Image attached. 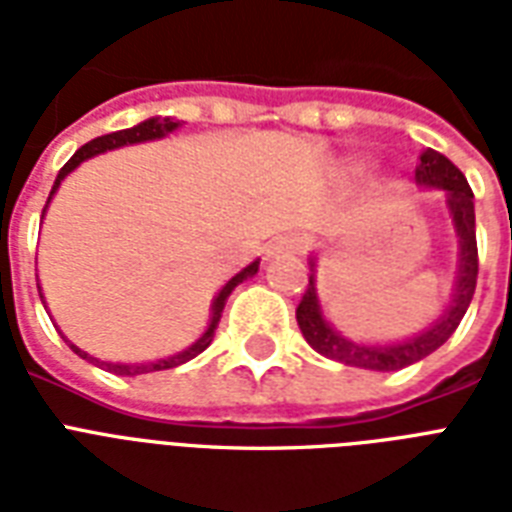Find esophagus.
I'll return each mask as SVG.
<instances>
[{
    "instance_id": "34e87169",
    "label": "esophagus",
    "mask_w": 512,
    "mask_h": 512,
    "mask_svg": "<svg viewBox=\"0 0 512 512\" xmlns=\"http://www.w3.org/2000/svg\"><path fill=\"white\" fill-rule=\"evenodd\" d=\"M303 249V239L300 236H279V239L273 241L271 247H268V257L273 255H295Z\"/></svg>"
}]
</instances>
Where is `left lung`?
<instances>
[{
	"label": "left lung",
	"mask_w": 512,
	"mask_h": 512,
	"mask_svg": "<svg viewBox=\"0 0 512 512\" xmlns=\"http://www.w3.org/2000/svg\"><path fill=\"white\" fill-rule=\"evenodd\" d=\"M414 180L422 188H436L444 193L446 209L452 217L454 233H457V247H460V260H457V281H454L452 300L446 311L438 316L428 329L420 335L406 337L398 342H356L337 332L335 324H329L324 311H321L319 289H316V257L311 255V279L305 289L303 300L297 305V324L300 332L308 340L316 353L340 361V364L358 366V369H372V372H396L404 366H412L438 350L454 329L460 327L462 316L468 311L473 292H476L478 279V247H476V207H473V191L468 180L457 167H454L444 154L428 148L420 156V164L414 170Z\"/></svg>",
	"instance_id": "8db88e82"
}]
</instances>
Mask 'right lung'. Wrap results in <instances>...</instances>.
Returning <instances> with one entry per match:
<instances>
[{"label": "right lung", "instance_id": "add662e5", "mask_svg": "<svg viewBox=\"0 0 512 512\" xmlns=\"http://www.w3.org/2000/svg\"><path fill=\"white\" fill-rule=\"evenodd\" d=\"M177 127H180V122H175V119H170V116H151V119H146V122L135 124V127H130V130H119V132H111V135H100V138L90 140V143H84L79 151H76L71 159L66 162V167L58 172V177H55V185H52L50 191V199H47V204H44L42 209V217L44 212H47V207H50L52 196L58 193L60 183L66 180L71 172L79 167L82 162H87V159H92V156L98 154H106V151H114V148H122V146H135V143H148V140H159V138H167L170 132H175ZM257 268H260V260H255V263H249L247 268H241L236 276H233L228 284H225L220 292L215 295V300H212V311H209V324L207 329L201 332V337L196 342H191L188 348L180 350V353H172V356L167 358H156V361H143V364H119V361H100V358L90 356L87 350L76 348L74 342L68 340V337H63V340L68 342V348L74 350L76 356H82L84 361H90V364L100 366V369H106V372H114V374H122V377H135V374H148V372H162V369H175V366L185 364V361H191V358H196L201 353V350L209 348V342H212V337H215V329L217 324H220V316H223V308H225V300L231 297V292L236 287H239L241 281L252 279L257 273ZM39 287V284H36ZM42 289V287H39ZM39 297H42L44 303V295L39 292Z\"/></svg>", "mask_w": 512, "mask_h": 512}]
</instances>
